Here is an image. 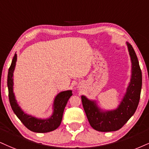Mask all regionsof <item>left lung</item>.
Masks as SVG:
<instances>
[{
    "label": "left lung",
    "instance_id": "left-lung-1",
    "mask_svg": "<svg viewBox=\"0 0 149 149\" xmlns=\"http://www.w3.org/2000/svg\"><path fill=\"white\" fill-rule=\"evenodd\" d=\"M126 45L131 61V77L118 107L112 111H104L95 100L81 96L86 116L91 126L96 131L111 132L120 129L133 116L139 104L142 84V71L133 47L128 42Z\"/></svg>",
    "mask_w": 149,
    "mask_h": 149
}]
</instances>
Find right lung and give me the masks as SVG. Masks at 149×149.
<instances>
[{
	"label": "right lung",
	"mask_w": 149,
	"mask_h": 149,
	"mask_svg": "<svg viewBox=\"0 0 149 149\" xmlns=\"http://www.w3.org/2000/svg\"><path fill=\"white\" fill-rule=\"evenodd\" d=\"M17 60V55L15 53L13 57L7 75V87L9 91V100L11 107L15 115L25 127L35 133H47L56 129L61 123L63 113L68 101L72 93V91H65L61 92L55 97L53 103V113L49 118L38 119L36 117L27 115L18 106L17 101L14 93V81H13V73L15 69L16 62Z\"/></svg>",
	"instance_id": "add662e5"
}]
</instances>
